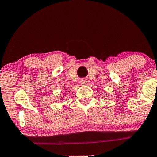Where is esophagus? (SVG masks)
<instances>
[{"label":"esophagus","instance_id":"obj_1","mask_svg":"<svg viewBox=\"0 0 157 157\" xmlns=\"http://www.w3.org/2000/svg\"><path fill=\"white\" fill-rule=\"evenodd\" d=\"M80 82H81L82 85L85 86V85L87 84V79H86V78H82V79H81Z\"/></svg>","mask_w":157,"mask_h":157}]
</instances>
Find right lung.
Returning a JSON list of instances; mask_svg holds the SVG:
<instances>
[{
    "label": "right lung",
    "mask_w": 157,
    "mask_h": 157,
    "mask_svg": "<svg viewBox=\"0 0 157 157\" xmlns=\"http://www.w3.org/2000/svg\"><path fill=\"white\" fill-rule=\"evenodd\" d=\"M63 96H64V95H63ZM64 98V97H62V98H61V99L60 100H62V98Z\"/></svg>",
    "instance_id": "1"
}]
</instances>
